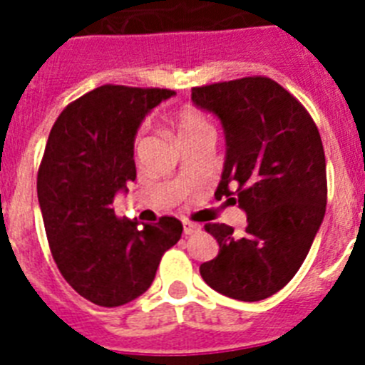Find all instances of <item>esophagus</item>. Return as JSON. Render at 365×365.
<instances>
[{
  "label": "esophagus",
  "mask_w": 365,
  "mask_h": 365,
  "mask_svg": "<svg viewBox=\"0 0 365 365\" xmlns=\"http://www.w3.org/2000/svg\"><path fill=\"white\" fill-rule=\"evenodd\" d=\"M201 230V227L199 225H195V222H190V221H182V232H185L186 235H192L195 234V232Z\"/></svg>",
  "instance_id": "obj_1"
}]
</instances>
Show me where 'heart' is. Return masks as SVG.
Wrapping results in <instances>:
<instances>
[{
    "instance_id": "b5f03b06",
    "label": "heart",
    "mask_w": 365,
    "mask_h": 365,
    "mask_svg": "<svg viewBox=\"0 0 365 365\" xmlns=\"http://www.w3.org/2000/svg\"><path fill=\"white\" fill-rule=\"evenodd\" d=\"M170 125L180 144L202 137H214V125L201 109L185 106L170 117Z\"/></svg>"
}]
</instances>
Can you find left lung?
I'll use <instances>...</instances> for the list:
<instances>
[{"mask_svg": "<svg viewBox=\"0 0 365 365\" xmlns=\"http://www.w3.org/2000/svg\"><path fill=\"white\" fill-rule=\"evenodd\" d=\"M192 102L221 120L227 155L215 197L247 214L243 234L210 222L219 254L199 267L221 294L259 302L294 278L327 205L325 153L307 109L265 76L193 87Z\"/></svg>", "mask_w": 365, "mask_h": 365, "instance_id": "1", "label": "left lung"}]
</instances>
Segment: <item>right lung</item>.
<instances>
[{"mask_svg": "<svg viewBox=\"0 0 365 365\" xmlns=\"http://www.w3.org/2000/svg\"><path fill=\"white\" fill-rule=\"evenodd\" d=\"M170 89L100 86L54 122L38 172V202L51 252L66 282L100 307H118L150 289L160 257L182 234L175 217L118 219V192L137 179L133 144L144 117Z\"/></svg>", "mask_w": 365, "mask_h": 365, "instance_id": "add662e5", "label": "right lung"}]
</instances>
